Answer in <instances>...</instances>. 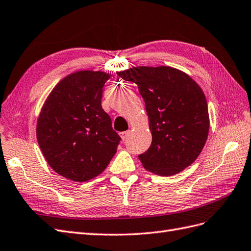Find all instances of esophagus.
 Masks as SVG:
<instances>
[{
  "label": "esophagus",
  "instance_id": "1",
  "mask_svg": "<svg viewBox=\"0 0 251 251\" xmlns=\"http://www.w3.org/2000/svg\"><path fill=\"white\" fill-rule=\"evenodd\" d=\"M129 133H130V131L128 130V131H123V132H121L120 133V136H121V138L123 139V140H126L127 139V137L129 136Z\"/></svg>",
  "mask_w": 251,
  "mask_h": 251
}]
</instances>
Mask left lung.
Instances as JSON below:
<instances>
[{"mask_svg": "<svg viewBox=\"0 0 251 251\" xmlns=\"http://www.w3.org/2000/svg\"><path fill=\"white\" fill-rule=\"evenodd\" d=\"M118 75L137 83L145 101L152 141L139 155L144 168L173 176L195 161L208 138V105L201 88L171 67H137Z\"/></svg>", "mask_w": 251, "mask_h": 251, "instance_id": "8db88e82", "label": "left lung"}]
</instances>
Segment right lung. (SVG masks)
<instances>
[{
    "label": "right lung",
    "mask_w": 251,
    "mask_h": 251,
    "mask_svg": "<svg viewBox=\"0 0 251 251\" xmlns=\"http://www.w3.org/2000/svg\"><path fill=\"white\" fill-rule=\"evenodd\" d=\"M111 75L78 71L64 77L50 93L37 122V140L57 174L88 181L102 173L121 141L101 108L105 82Z\"/></svg>",
    "instance_id": "1"
}]
</instances>
